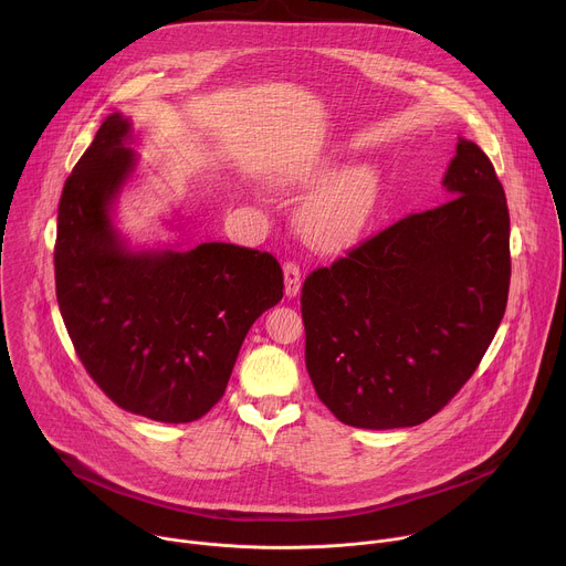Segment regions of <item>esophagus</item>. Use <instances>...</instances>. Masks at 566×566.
I'll return each mask as SVG.
<instances>
[{
    "mask_svg": "<svg viewBox=\"0 0 566 566\" xmlns=\"http://www.w3.org/2000/svg\"><path fill=\"white\" fill-rule=\"evenodd\" d=\"M302 286V271L295 262H284V293L289 297H295Z\"/></svg>",
    "mask_w": 566,
    "mask_h": 566,
    "instance_id": "obj_1",
    "label": "esophagus"
}]
</instances>
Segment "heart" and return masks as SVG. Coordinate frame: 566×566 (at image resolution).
<instances>
[{
	"label": "heart",
	"instance_id": "heart-1",
	"mask_svg": "<svg viewBox=\"0 0 566 566\" xmlns=\"http://www.w3.org/2000/svg\"><path fill=\"white\" fill-rule=\"evenodd\" d=\"M376 192L378 179L367 166L349 168L317 188L300 214V228L308 244L319 251L352 247L369 223Z\"/></svg>",
	"mask_w": 566,
	"mask_h": 566
}]
</instances>
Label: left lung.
Instances as JSON below:
<instances>
[{
	"mask_svg": "<svg viewBox=\"0 0 566 566\" xmlns=\"http://www.w3.org/2000/svg\"><path fill=\"white\" fill-rule=\"evenodd\" d=\"M446 203L365 239L302 286L317 398L354 428H412L479 367L506 311L511 219L491 158L459 138Z\"/></svg>",
	"mask_w": 566,
	"mask_h": 566,
	"instance_id": "1",
	"label": "left lung"
}]
</instances>
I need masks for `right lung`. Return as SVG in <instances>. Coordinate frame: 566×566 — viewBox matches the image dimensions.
I'll use <instances>...</instances> for the list:
<instances>
[{
    "label": "right lung",
    "mask_w": 566,
    "mask_h": 566,
    "mask_svg": "<svg viewBox=\"0 0 566 566\" xmlns=\"http://www.w3.org/2000/svg\"><path fill=\"white\" fill-rule=\"evenodd\" d=\"M129 120L107 116L57 206L55 295L73 349L118 408L160 423L201 419L223 396L253 322L282 300L271 253L199 244L134 253L109 210L134 170Z\"/></svg>",
    "instance_id": "right-lung-1"
}]
</instances>
